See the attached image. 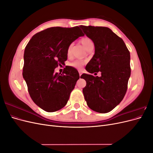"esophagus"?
<instances>
[{"label":"esophagus","instance_id":"1","mask_svg":"<svg viewBox=\"0 0 153 153\" xmlns=\"http://www.w3.org/2000/svg\"><path fill=\"white\" fill-rule=\"evenodd\" d=\"M78 72H79V75H80V76H81V75H82V71H80H80H78Z\"/></svg>","mask_w":153,"mask_h":153}]
</instances>
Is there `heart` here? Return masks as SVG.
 Listing matches in <instances>:
<instances>
[{"mask_svg": "<svg viewBox=\"0 0 153 153\" xmlns=\"http://www.w3.org/2000/svg\"><path fill=\"white\" fill-rule=\"evenodd\" d=\"M80 42L82 43V44L83 45V46L85 48L86 50H87L89 47H91V46H94L93 42H92V41L89 38H87V37H84V38H82L80 40ZM71 47H72V45H69V47L68 48V52L67 53L68 55H70L71 53ZM83 64V62L81 61H75L73 62H71L69 64V66H71L73 68H80L82 65Z\"/></svg>", "mask_w": 153, "mask_h": 153, "instance_id": "1", "label": "heart"}]
</instances>
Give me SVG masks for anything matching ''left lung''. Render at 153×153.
Listing matches in <instances>:
<instances>
[{
  "instance_id": "1",
  "label": "left lung",
  "mask_w": 153,
  "mask_h": 153,
  "mask_svg": "<svg viewBox=\"0 0 153 153\" xmlns=\"http://www.w3.org/2000/svg\"><path fill=\"white\" fill-rule=\"evenodd\" d=\"M84 34L94 44L95 53L83 74L86 81L83 93L89 107L99 113H107L118 105L126 94L131 75L130 53L123 40L105 27L83 26Z\"/></svg>"
}]
</instances>
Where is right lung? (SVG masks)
Segmentation results:
<instances>
[{"mask_svg": "<svg viewBox=\"0 0 153 153\" xmlns=\"http://www.w3.org/2000/svg\"><path fill=\"white\" fill-rule=\"evenodd\" d=\"M80 27H54L32 37L24 52L23 77L32 101L46 112L62 108L75 88L79 73L66 66L62 73H55L68 58L69 45L84 36Z\"/></svg>", "mask_w": 153, "mask_h": 153, "instance_id": "add662e5", "label": "right lung"}]
</instances>
